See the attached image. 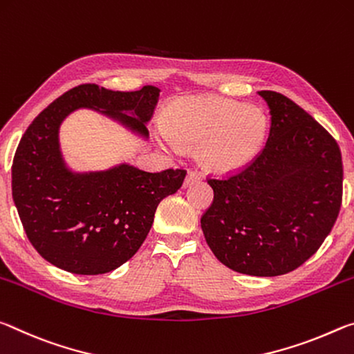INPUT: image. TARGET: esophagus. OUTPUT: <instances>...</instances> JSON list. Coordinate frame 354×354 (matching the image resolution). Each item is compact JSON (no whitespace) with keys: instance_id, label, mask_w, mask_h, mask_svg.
<instances>
[{"instance_id":"34e87169","label":"esophagus","mask_w":354,"mask_h":354,"mask_svg":"<svg viewBox=\"0 0 354 354\" xmlns=\"http://www.w3.org/2000/svg\"><path fill=\"white\" fill-rule=\"evenodd\" d=\"M201 180H202V174L199 171L191 169L187 174V178H185V187H188V185H193V183H198Z\"/></svg>"}]
</instances>
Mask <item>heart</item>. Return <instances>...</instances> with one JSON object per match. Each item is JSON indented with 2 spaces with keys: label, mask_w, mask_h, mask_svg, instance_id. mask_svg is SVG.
<instances>
[{
  "label": "heart",
  "mask_w": 354,
  "mask_h": 354,
  "mask_svg": "<svg viewBox=\"0 0 354 354\" xmlns=\"http://www.w3.org/2000/svg\"><path fill=\"white\" fill-rule=\"evenodd\" d=\"M165 124L166 144H202L204 163L219 172L251 163L268 135V119L260 109L212 95L178 98L167 109Z\"/></svg>",
  "instance_id": "heart-1"
}]
</instances>
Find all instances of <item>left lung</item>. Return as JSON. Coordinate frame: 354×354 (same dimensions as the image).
I'll list each match as a JSON object with an SVG mask.
<instances>
[{
	"instance_id": "left-lung-1",
	"label": "left lung",
	"mask_w": 354,
	"mask_h": 354,
	"mask_svg": "<svg viewBox=\"0 0 354 354\" xmlns=\"http://www.w3.org/2000/svg\"><path fill=\"white\" fill-rule=\"evenodd\" d=\"M271 114L265 147L239 172L207 178L213 202L201 218L207 245L236 273L281 276L322 246L342 205L340 149L290 98L260 91Z\"/></svg>"
}]
</instances>
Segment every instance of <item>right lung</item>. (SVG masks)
<instances>
[{
    "instance_id": "add662e5",
    "label": "right lung",
    "mask_w": 354,
    "mask_h": 354,
    "mask_svg": "<svg viewBox=\"0 0 354 354\" xmlns=\"http://www.w3.org/2000/svg\"><path fill=\"white\" fill-rule=\"evenodd\" d=\"M158 97L155 86L120 92L80 84L28 127L14 155L12 198L28 240L46 262L75 274H103L141 248L156 207L182 187L187 171L146 172L120 165L73 174L61 158L57 130L75 109L92 108L147 136Z\"/></svg>"
}]
</instances>
